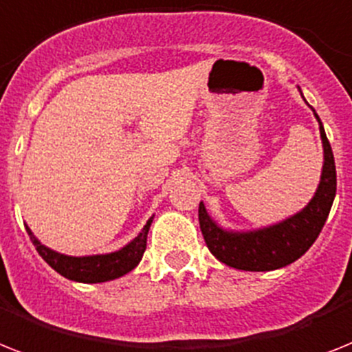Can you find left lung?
Wrapping results in <instances>:
<instances>
[{
    "instance_id": "left-lung-1",
    "label": "left lung",
    "mask_w": 352,
    "mask_h": 352,
    "mask_svg": "<svg viewBox=\"0 0 352 352\" xmlns=\"http://www.w3.org/2000/svg\"><path fill=\"white\" fill-rule=\"evenodd\" d=\"M315 117L318 119L320 135L324 142V168L315 197L300 213L264 230L239 233L222 230L208 215L204 204H199V222L206 245L222 264L242 271L278 270L298 260L318 239L336 195V166L316 111Z\"/></svg>"
}]
</instances>
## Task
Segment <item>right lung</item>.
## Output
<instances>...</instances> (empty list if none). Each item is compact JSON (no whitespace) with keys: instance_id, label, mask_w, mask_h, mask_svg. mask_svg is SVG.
Here are the masks:
<instances>
[{"instance_id":"obj_1","label":"right lung","mask_w":352,"mask_h":352,"mask_svg":"<svg viewBox=\"0 0 352 352\" xmlns=\"http://www.w3.org/2000/svg\"><path fill=\"white\" fill-rule=\"evenodd\" d=\"M151 217L142 231L133 239L128 245L116 253L108 255H92V256H68L61 255L57 251H52L47 245H43L37 241L34 233L27 228L30 241L36 245L37 253L43 256L52 270H56L59 275H63L68 280H76L82 284H97V282H108V280L119 278V276L130 273L139 262H141L144 250H146L148 231H150Z\"/></svg>"}]
</instances>
